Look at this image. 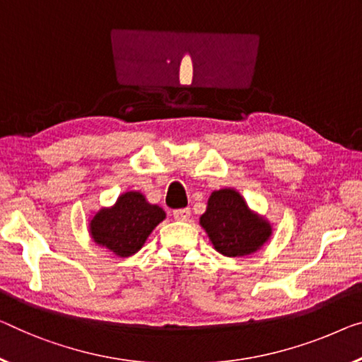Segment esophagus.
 Returning <instances> with one entry per match:
<instances>
[{"label": "esophagus", "instance_id": "34e87169", "mask_svg": "<svg viewBox=\"0 0 362 362\" xmlns=\"http://www.w3.org/2000/svg\"><path fill=\"white\" fill-rule=\"evenodd\" d=\"M190 216H192L190 208H182V209H175L174 211V218L177 221H187Z\"/></svg>", "mask_w": 362, "mask_h": 362}]
</instances>
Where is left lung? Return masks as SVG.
Listing matches in <instances>:
<instances>
[{"label":"left lung","instance_id":"8db88e82","mask_svg":"<svg viewBox=\"0 0 362 362\" xmlns=\"http://www.w3.org/2000/svg\"><path fill=\"white\" fill-rule=\"evenodd\" d=\"M199 224L206 230L214 249L226 257L255 253L272 237V224L253 213L234 188L211 193Z\"/></svg>","mask_w":362,"mask_h":362}]
</instances>
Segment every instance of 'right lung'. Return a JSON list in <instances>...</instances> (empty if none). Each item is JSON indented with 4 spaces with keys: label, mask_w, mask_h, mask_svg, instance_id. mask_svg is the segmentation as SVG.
<instances>
[{
    "label": "right lung",
    "mask_w": 362,
    "mask_h": 362,
    "mask_svg": "<svg viewBox=\"0 0 362 362\" xmlns=\"http://www.w3.org/2000/svg\"><path fill=\"white\" fill-rule=\"evenodd\" d=\"M164 219V209L148 203L143 193L127 192L118 197L112 208H102L94 214L89 233L95 244L115 255L132 257Z\"/></svg>",
    "instance_id": "right-lung-1"
}]
</instances>
